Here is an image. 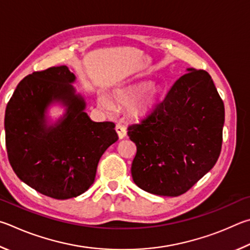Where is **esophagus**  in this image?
Wrapping results in <instances>:
<instances>
[{"label": "esophagus", "instance_id": "esophagus-1", "mask_svg": "<svg viewBox=\"0 0 250 250\" xmlns=\"http://www.w3.org/2000/svg\"><path fill=\"white\" fill-rule=\"evenodd\" d=\"M116 133L118 135V137H120V139H123L124 137H126V134H127V130H126V127L124 125L122 124H117L116 125Z\"/></svg>", "mask_w": 250, "mask_h": 250}]
</instances>
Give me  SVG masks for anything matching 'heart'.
<instances>
[{
    "mask_svg": "<svg viewBox=\"0 0 250 250\" xmlns=\"http://www.w3.org/2000/svg\"><path fill=\"white\" fill-rule=\"evenodd\" d=\"M161 93V87L155 83L146 85L145 83H137V84L129 85L124 89H120L114 92V99L118 104L129 105L134 101L137 100L134 109L137 114H146L151 112L158 103ZM100 103L105 109H111L112 104L109 101L100 96Z\"/></svg>",
    "mask_w": 250,
    "mask_h": 250,
    "instance_id": "b5f03b06",
    "label": "heart"
}]
</instances>
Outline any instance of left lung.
I'll use <instances>...</instances> for the list:
<instances>
[{
    "mask_svg": "<svg viewBox=\"0 0 250 250\" xmlns=\"http://www.w3.org/2000/svg\"><path fill=\"white\" fill-rule=\"evenodd\" d=\"M224 120V103L211 76L187 69L149 115L128 126L137 147L135 185L156 195L186 193L216 164Z\"/></svg>",
    "mask_w": 250,
    "mask_h": 250,
    "instance_id": "left-lung-1",
    "label": "left lung"
}]
</instances>
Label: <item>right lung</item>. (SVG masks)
<instances>
[{
	"label": "right lung",
	"mask_w": 250,
	"mask_h": 250,
	"mask_svg": "<svg viewBox=\"0 0 250 250\" xmlns=\"http://www.w3.org/2000/svg\"><path fill=\"white\" fill-rule=\"evenodd\" d=\"M74 81L67 65L33 72L16 86L4 120L7 156L16 176L57 200L84 193L93 185L100 158L118 139L114 123L87 116ZM52 103L62 104L66 113L48 125L45 112Z\"/></svg>",
	"instance_id": "add662e5"
}]
</instances>
